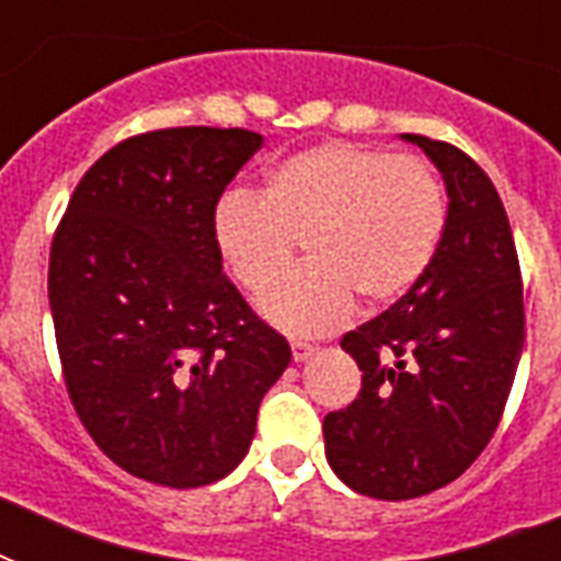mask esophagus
Segmentation results:
<instances>
[{"label": "esophagus", "mask_w": 561, "mask_h": 561, "mask_svg": "<svg viewBox=\"0 0 561 561\" xmlns=\"http://www.w3.org/2000/svg\"><path fill=\"white\" fill-rule=\"evenodd\" d=\"M290 355H294V360H297V364H302V360H308L311 355H314V346H311V343L294 341L290 343Z\"/></svg>", "instance_id": "34e87169"}]
</instances>
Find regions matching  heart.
<instances>
[{
	"mask_svg": "<svg viewBox=\"0 0 561 561\" xmlns=\"http://www.w3.org/2000/svg\"><path fill=\"white\" fill-rule=\"evenodd\" d=\"M445 232V194L431 165L352 142H320L279 160L262 194L229 192L211 236L238 285L262 290L302 240L309 264L264 290L255 308L282 332L341 329L355 297L390 306L416 288Z\"/></svg>",
	"mask_w": 561,
	"mask_h": 561,
	"instance_id": "1",
	"label": "heart"
}]
</instances>
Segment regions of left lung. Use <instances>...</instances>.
Returning <instances> with one entry per match:
<instances>
[{"label": "left lung", "mask_w": 561, "mask_h": 561, "mask_svg": "<svg viewBox=\"0 0 561 561\" xmlns=\"http://www.w3.org/2000/svg\"><path fill=\"white\" fill-rule=\"evenodd\" d=\"M401 139L443 174V244L416 288L343 337L360 392L323 419L332 471L378 501L427 495L478 460L524 350L522 271L492 180L454 145Z\"/></svg>", "instance_id": "8db88e82"}]
</instances>
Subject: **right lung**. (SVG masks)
Instances as JSON below:
<instances>
[{"instance_id": "1", "label": "right lung", "mask_w": 561, "mask_h": 561, "mask_svg": "<svg viewBox=\"0 0 561 561\" xmlns=\"http://www.w3.org/2000/svg\"><path fill=\"white\" fill-rule=\"evenodd\" d=\"M241 127H171L107 151L51 241L48 306L64 378L110 460L160 486L227 478L250 451L288 341L250 311L211 236L262 148Z\"/></svg>"}]
</instances>
